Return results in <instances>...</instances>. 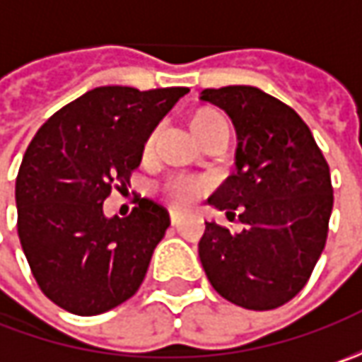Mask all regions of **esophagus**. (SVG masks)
Returning <instances> with one entry per match:
<instances>
[{"label": "esophagus", "mask_w": 362, "mask_h": 362, "mask_svg": "<svg viewBox=\"0 0 362 362\" xmlns=\"http://www.w3.org/2000/svg\"><path fill=\"white\" fill-rule=\"evenodd\" d=\"M171 223H173V226H179V223H181V216H179V214H175V211H171Z\"/></svg>", "instance_id": "obj_1"}]
</instances>
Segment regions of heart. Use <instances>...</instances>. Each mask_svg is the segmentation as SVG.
Listing matches in <instances>:
<instances>
[{"mask_svg": "<svg viewBox=\"0 0 362 362\" xmlns=\"http://www.w3.org/2000/svg\"><path fill=\"white\" fill-rule=\"evenodd\" d=\"M187 124L191 132L195 134V139L203 146L214 145V143H228L230 139V124L228 119L211 106H199L189 115ZM157 139H159V129L155 127L148 132L141 146V155L143 159L151 160L157 148ZM209 181L203 177H193V175H169L163 183H160V195L167 203H171L173 207L185 209L189 205L202 199L203 195L209 191Z\"/></svg>", "mask_w": 362, "mask_h": 362, "instance_id": "obj_1", "label": "heart"}]
</instances>
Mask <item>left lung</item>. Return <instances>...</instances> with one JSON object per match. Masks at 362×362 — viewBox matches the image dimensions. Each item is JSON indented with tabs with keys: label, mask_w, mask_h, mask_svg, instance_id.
<instances>
[{
	"label": "left lung",
	"mask_w": 362,
	"mask_h": 362,
	"mask_svg": "<svg viewBox=\"0 0 362 362\" xmlns=\"http://www.w3.org/2000/svg\"><path fill=\"white\" fill-rule=\"evenodd\" d=\"M238 132V173L209 197L235 217L233 233L205 221L199 259L219 296L247 310H272L306 286L325 250L332 214L328 163L294 108L254 86L205 88Z\"/></svg>",
	"instance_id": "1"
}]
</instances>
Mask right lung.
I'll use <instances>...</instances> for the list:
<instances>
[{
	"label": "right lung",
	"mask_w": 362,
	"mask_h": 362,
	"mask_svg": "<svg viewBox=\"0 0 362 362\" xmlns=\"http://www.w3.org/2000/svg\"><path fill=\"white\" fill-rule=\"evenodd\" d=\"M189 88L100 86L35 132L16 179L18 235L40 290L78 316L136 294L171 219L146 197L106 219L103 203L127 189L148 132Z\"/></svg>",
	"instance_id": "add662e5"
}]
</instances>
